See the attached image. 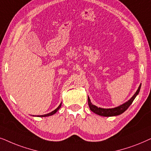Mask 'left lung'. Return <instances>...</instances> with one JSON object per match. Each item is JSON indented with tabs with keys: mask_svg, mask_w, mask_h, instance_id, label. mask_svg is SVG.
<instances>
[{
	"mask_svg": "<svg viewBox=\"0 0 151 151\" xmlns=\"http://www.w3.org/2000/svg\"><path fill=\"white\" fill-rule=\"evenodd\" d=\"M142 83H140L139 86L137 90L135 93L134 94V95L132 96L130 99L128 100V101L125 102V103L122 104L117 107L113 108H98L96 106H94V104L91 103L89 96H88V105H89V108L91 111H92L96 114H99L100 116H117L119 115L126 111L128 109V107L131 105L132 101H134V99H135V97L137 96V94L139 92L140 88H141Z\"/></svg>",
	"mask_w": 151,
	"mask_h": 151,
	"instance_id": "left-lung-1",
	"label": "left lung"
}]
</instances>
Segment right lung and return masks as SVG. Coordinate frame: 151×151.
<instances>
[{
    "mask_svg": "<svg viewBox=\"0 0 151 151\" xmlns=\"http://www.w3.org/2000/svg\"><path fill=\"white\" fill-rule=\"evenodd\" d=\"M61 104H62V103L60 104V105H59V106H58V107H57V108H56V109H55V110H53V111H52L51 112H50V113H47V114H43V115H37V116H39V117H40V116H41V117H45V116H48L53 115V114H55L56 112H57L58 111V110H59V108H61ZM34 116H35V115H34Z\"/></svg>",
    "mask_w": 151,
    "mask_h": 151,
    "instance_id": "add662e5",
    "label": "right lung"
}]
</instances>
